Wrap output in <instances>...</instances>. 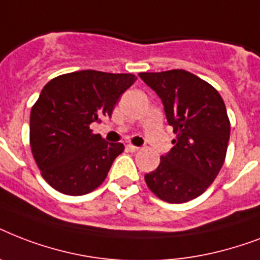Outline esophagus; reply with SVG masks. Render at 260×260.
Here are the masks:
<instances>
[{
	"label": "esophagus",
	"instance_id": "esophagus-1",
	"mask_svg": "<svg viewBox=\"0 0 260 260\" xmlns=\"http://www.w3.org/2000/svg\"><path fill=\"white\" fill-rule=\"evenodd\" d=\"M126 150L129 151V152H136V151H139V147L132 146V144H128V146H126Z\"/></svg>",
	"mask_w": 260,
	"mask_h": 260
}]
</instances>
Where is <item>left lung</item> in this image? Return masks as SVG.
Here are the masks:
<instances>
[{"mask_svg":"<svg viewBox=\"0 0 260 260\" xmlns=\"http://www.w3.org/2000/svg\"><path fill=\"white\" fill-rule=\"evenodd\" d=\"M162 100L177 138L154 171L144 175L160 200L182 204L201 196L225 160L231 124L225 104L212 85L185 70L140 73Z\"/></svg>","mask_w":260,"mask_h":260,"instance_id":"left-lung-1","label":"left lung"}]
</instances>
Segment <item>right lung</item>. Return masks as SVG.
Returning a JSON list of instances; mask_svg holds the SVG:
<instances>
[{
    "label": "right lung",
    "mask_w": 260,
    "mask_h": 260,
    "mask_svg": "<svg viewBox=\"0 0 260 260\" xmlns=\"http://www.w3.org/2000/svg\"><path fill=\"white\" fill-rule=\"evenodd\" d=\"M134 74L74 71L51 79L30 110V150L43 178L67 196H83L105 181L124 151L94 135L90 124L110 117Z\"/></svg>",
    "instance_id": "obj_1"
}]
</instances>
